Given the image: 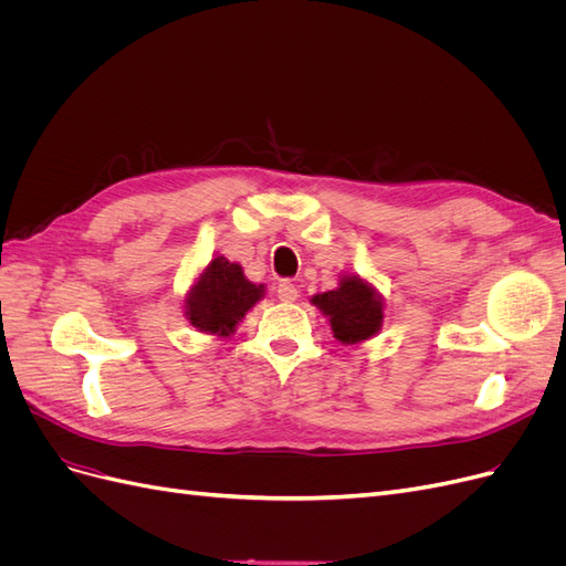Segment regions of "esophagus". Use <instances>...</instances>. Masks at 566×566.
<instances>
[{
	"mask_svg": "<svg viewBox=\"0 0 566 566\" xmlns=\"http://www.w3.org/2000/svg\"><path fill=\"white\" fill-rule=\"evenodd\" d=\"M276 293H279L281 302H295L297 300V285L290 283V281H281L279 287H276Z\"/></svg>",
	"mask_w": 566,
	"mask_h": 566,
	"instance_id": "obj_1",
	"label": "esophagus"
}]
</instances>
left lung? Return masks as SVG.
<instances>
[{"label": "left lung", "mask_w": 566, "mask_h": 566, "mask_svg": "<svg viewBox=\"0 0 566 566\" xmlns=\"http://www.w3.org/2000/svg\"><path fill=\"white\" fill-rule=\"evenodd\" d=\"M321 314L331 321V331L342 345H358L375 337L382 328V295L361 276H342L339 285L312 297Z\"/></svg>", "instance_id": "8db88e82"}]
</instances>
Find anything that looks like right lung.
Masks as SVG:
<instances>
[{"mask_svg":"<svg viewBox=\"0 0 566 566\" xmlns=\"http://www.w3.org/2000/svg\"><path fill=\"white\" fill-rule=\"evenodd\" d=\"M264 297V285L245 279L243 266L217 254L184 297V314L193 328L217 337H231L235 325Z\"/></svg>","mask_w":566,"mask_h":566,"instance_id":"add662e5","label":"right lung"}]
</instances>
